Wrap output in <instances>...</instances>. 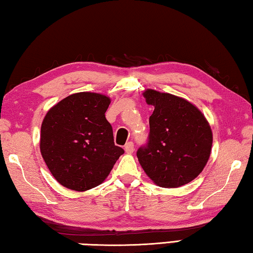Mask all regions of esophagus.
<instances>
[{"mask_svg":"<svg viewBox=\"0 0 253 253\" xmlns=\"http://www.w3.org/2000/svg\"><path fill=\"white\" fill-rule=\"evenodd\" d=\"M124 150H126V153H132L134 151V143L133 142H127L126 145H124Z\"/></svg>","mask_w":253,"mask_h":253,"instance_id":"esophagus-1","label":"esophagus"}]
</instances>
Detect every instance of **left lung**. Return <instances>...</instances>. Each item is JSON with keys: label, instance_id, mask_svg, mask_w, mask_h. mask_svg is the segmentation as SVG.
Here are the masks:
<instances>
[{"label": "left lung", "instance_id": "8db88e82", "mask_svg": "<svg viewBox=\"0 0 253 253\" xmlns=\"http://www.w3.org/2000/svg\"><path fill=\"white\" fill-rule=\"evenodd\" d=\"M154 106L148 142L136 151L141 167L154 183L178 188L191 182L209 160L212 132L200 110L182 97L147 90Z\"/></svg>", "mask_w": 253, "mask_h": 253}]
</instances>
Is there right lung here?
I'll return each mask as SVG.
<instances>
[{
    "label": "right lung",
    "instance_id": "1",
    "mask_svg": "<svg viewBox=\"0 0 253 253\" xmlns=\"http://www.w3.org/2000/svg\"><path fill=\"white\" fill-rule=\"evenodd\" d=\"M111 100L99 93L66 96L48 110L41 126L42 157L57 182L74 191L101 184L122 148L114 144L105 112Z\"/></svg>",
    "mask_w": 253,
    "mask_h": 253
}]
</instances>
